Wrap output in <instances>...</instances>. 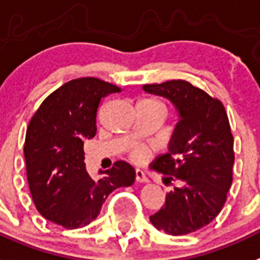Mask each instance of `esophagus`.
<instances>
[{
    "label": "esophagus",
    "mask_w": 260,
    "mask_h": 260,
    "mask_svg": "<svg viewBox=\"0 0 260 260\" xmlns=\"http://www.w3.org/2000/svg\"><path fill=\"white\" fill-rule=\"evenodd\" d=\"M135 179H137V182H139V183H146V182H149V178L146 177V174L143 173L142 170H139V169L135 170Z\"/></svg>",
    "instance_id": "obj_1"
}]
</instances>
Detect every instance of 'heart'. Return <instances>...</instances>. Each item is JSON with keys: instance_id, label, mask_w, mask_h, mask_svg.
Wrapping results in <instances>:
<instances>
[{"instance_id": "b5f03b06", "label": "heart", "mask_w": 260, "mask_h": 260, "mask_svg": "<svg viewBox=\"0 0 260 260\" xmlns=\"http://www.w3.org/2000/svg\"><path fill=\"white\" fill-rule=\"evenodd\" d=\"M141 104H150V105H158V106H164L162 102L159 101L153 100V98H147V100H143L141 101ZM149 149L146 147V146H135L134 149L130 151V156H132L133 159L137 160V162H141V160H145L147 156H149Z\"/></svg>"}]
</instances>
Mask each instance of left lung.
Masks as SVG:
<instances>
[{"mask_svg": "<svg viewBox=\"0 0 260 260\" xmlns=\"http://www.w3.org/2000/svg\"><path fill=\"white\" fill-rule=\"evenodd\" d=\"M142 89L170 101L179 117L169 151L151 166L177 186L150 220L175 237L194 233L215 219L233 183L235 156L229 117L219 100L183 79Z\"/></svg>", "mask_w": 260, "mask_h": 260, "instance_id": "8db88e82", "label": "left lung"}]
</instances>
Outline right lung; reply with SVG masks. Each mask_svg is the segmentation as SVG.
Returning a JSON list of instances; mask_svg holds the SVG:
<instances>
[{
    "mask_svg": "<svg viewBox=\"0 0 260 260\" xmlns=\"http://www.w3.org/2000/svg\"><path fill=\"white\" fill-rule=\"evenodd\" d=\"M121 89L102 79H72L50 94L31 117L23 154L33 202L41 215L65 229L89 224L110 192L132 186L135 170L125 160L86 171L83 143L96 133V111L102 98Z\"/></svg>",
    "mask_w": 260,
    "mask_h": 260,
    "instance_id": "right-lung-1",
    "label": "right lung"
}]
</instances>
